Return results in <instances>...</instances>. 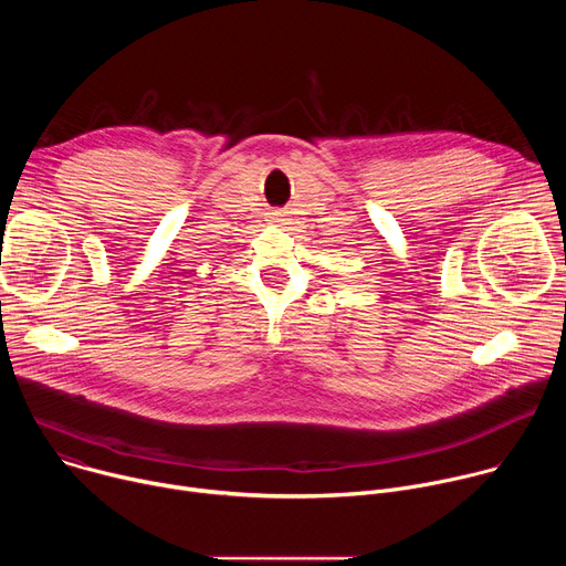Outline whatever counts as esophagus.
I'll return each mask as SVG.
<instances>
[{
    "label": "esophagus",
    "mask_w": 566,
    "mask_h": 566,
    "mask_svg": "<svg viewBox=\"0 0 566 566\" xmlns=\"http://www.w3.org/2000/svg\"><path fill=\"white\" fill-rule=\"evenodd\" d=\"M269 219H271V223H275V226H280V228H284V226L289 223V214H286L284 210H273V212L269 214Z\"/></svg>",
    "instance_id": "esophagus-1"
}]
</instances>
